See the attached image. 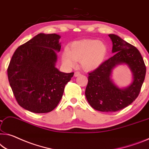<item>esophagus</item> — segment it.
<instances>
[{"mask_svg": "<svg viewBox=\"0 0 149 149\" xmlns=\"http://www.w3.org/2000/svg\"><path fill=\"white\" fill-rule=\"evenodd\" d=\"M81 72H78V71H76V72H74V77H79V76H81Z\"/></svg>", "mask_w": 149, "mask_h": 149, "instance_id": "esophagus-1", "label": "esophagus"}]
</instances>
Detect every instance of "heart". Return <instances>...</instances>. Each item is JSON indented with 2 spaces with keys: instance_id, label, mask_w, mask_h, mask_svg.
<instances>
[{
  "instance_id": "1",
  "label": "heart",
  "mask_w": 149,
  "mask_h": 149,
  "mask_svg": "<svg viewBox=\"0 0 149 149\" xmlns=\"http://www.w3.org/2000/svg\"><path fill=\"white\" fill-rule=\"evenodd\" d=\"M107 55L106 45L98 40L84 39L72 42L62 55L63 63L68 67H74L80 61L82 68L92 70L104 61Z\"/></svg>"
}]
</instances>
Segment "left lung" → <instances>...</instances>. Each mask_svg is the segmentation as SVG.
Returning <instances> with one entry per match:
<instances>
[{"mask_svg": "<svg viewBox=\"0 0 149 149\" xmlns=\"http://www.w3.org/2000/svg\"><path fill=\"white\" fill-rule=\"evenodd\" d=\"M114 55L88 73L85 96L93 109L101 112H116L129 106L139 95L146 74V66L140 52L135 47L119 36L111 34ZM125 63L132 72V83L120 89L111 79L116 65Z\"/></svg>", "mask_w": 149, "mask_h": 149, "instance_id": "obj_1", "label": "left lung"}]
</instances>
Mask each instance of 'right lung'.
Returning <instances> with one entry per match:
<instances>
[{"label":"right lung","mask_w":149,"mask_h":149,"mask_svg":"<svg viewBox=\"0 0 149 149\" xmlns=\"http://www.w3.org/2000/svg\"><path fill=\"white\" fill-rule=\"evenodd\" d=\"M60 38L56 34H38L18 47L9 63L8 79L16 100L32 113H47L55 109L74 74L55 67Z\"/></svg>","instance_id":"right-lung-1"}]
</instances>
